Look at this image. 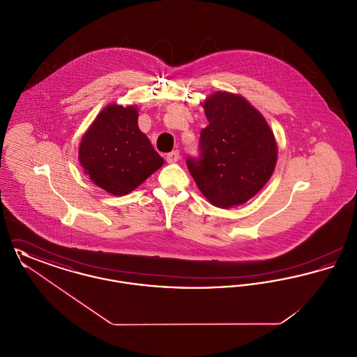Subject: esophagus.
Returning <instances> with one entry per match:
<instances>
[{"label": "esophagus", "mask_w": 357, "mask_h": 357, "mask_svg": "<svg viewBox=\"0 0 357 357\" xmlns=\"http://www.w3.org/2000/svg\"><path fill=\"white\" fill-rule=\"evenodd\" d=\"M179 158H181V155H179V151H172V153H167V156H166V160L169 162V163H176L178 160H179Z\"/></svg>", "instance_id": "esophagus-1"}]
</instances>
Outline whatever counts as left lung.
<instances>
[{"instance_id":"1","label":"left lung","mask_w":357,"mask_h":357,"mask_svg":"<svg viewBox=\"0 0 357 357\" xmlns=\"http://www.w3.org/2000/svg\"><path fill=\"white\" fill-rule=\"evenodd\" d=\"M208 126L198 159L187 167L215 207L246 204L268 183L277 163V142L266 119L241 95L217 91L202 102Z\"/></svg>"}]
</instances>
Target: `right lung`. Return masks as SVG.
Here are the masks:
<instances>
[{
	"label": "right lung",
	"mask_w": 357,
	"mask_h": 357,
	"mask_svg": "<svg viewBox=\"0 0 357 357\" xmlns=\"http://www.w3.org/2000/svg\"><path fill=\"white\" fill-rule=\"evenodd\" d=\"M137 107L108 104L88 127L79 146V162L89 179L112 195L140 186L165 160L137 126Z\"/></svg>",
	"instance_id": "obj_1"
}]
</instances>
